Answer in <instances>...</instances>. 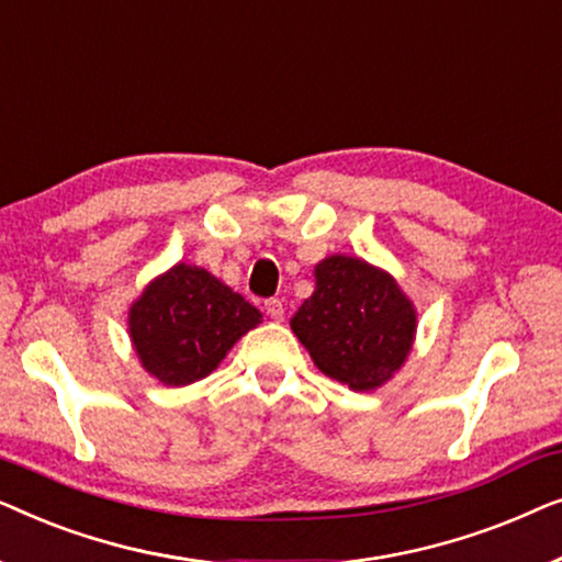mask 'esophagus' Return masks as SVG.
Returning <instances> with one entry per match:
<instances>
[{"instance_id":"obj_1","label":"esophagus","mask_w":562,"mask_h":562,"mask_svg":"<svg viewBox=\"0 0 562 562\" xmlns=\"http://www.w3.org/2000/svg\"><path fill=\"white\" fill-rule=\"evenodd\" d=\"M266 314L271 319L281 322L283 319V302H281V299H268V302H266Z\"/></svg>"}]
</instances>
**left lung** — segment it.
<instances>
[{
    "instance_id": "8db88e82",
    "label": "left lung",
    "mask_w": 562,
    "mask_h": 562,
    "mask_svg": "<svg viewBox=\"0 0 562 562\" xmlns=\"http://www.w3.org/2000/svg\"><path fill=\"white\" fill-rule=\"evenodd\" d=\"M314 294L291 329L314 366L352 391L386 383L409 356L417 310L394 276L360 258L329 256L314 266Z\"/></svg>"
}]
</instances>
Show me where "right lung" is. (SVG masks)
<instances>
[{
	"label": "right lung",
	"instance_id": "right-lung-1",
	"mask_svg": "<svg viewBox=\"0 0 562 562\" xmlns=\"http://www.w3.org/2000/svg\"><path fill=\"white\" fill-rule=\"evenodd\" d=\"M263 314L204 268L176 263L130 306L135 352L166 386L206 379Z\"/></svg>",
	"mask_w": 562,
	"mask_h": 562
}]
</instances>
